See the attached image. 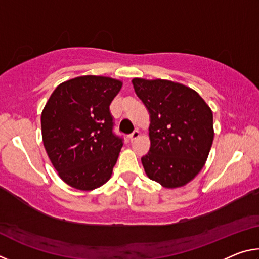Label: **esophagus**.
Segmentation results:
<instances>
[{
	"instance_id": "34e87169",
	"label": "esophagus",
	"mask_w": 259,
	"mask_h": 259,
	"mask_svg": "<svg viewBox=\"0 0 259 259\" xmlns=\"http://www.w3.org/2000/svg\"><path fill=\"white\" fill-rule=\"evenodd\" d=\"M138 137H139V131L138 130H135L133 134L129 135V139L131 140V142H133V140H135V139H137Z\"/></svg>"
}]
</instances>
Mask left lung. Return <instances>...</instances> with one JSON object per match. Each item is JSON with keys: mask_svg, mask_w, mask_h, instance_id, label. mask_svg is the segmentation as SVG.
Wrapping results in <instances>:
<instances>
[{"mask_svg": "<svg viewBox=\"0 0 259 259\" xmlns=\"http://www.w3.org/2000/svg\"><path fill=\"white\" fill-rule=\"evenodd\" d=\"M135 93L151 115V147L142 163L148 178L166 188L191 182L213 140L212 112L191 88L168 80L134 78Z\"/></svg>", "mask_w": 259, "mask_h": 259, "instance_id": "obj_1", "label": "left lung"}]
</instances>
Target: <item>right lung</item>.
<instances>
[{
  "instance_id": "1",
  "label": "right lung",
  "mask_w": 259,
  "mask_h": 259,
  "mask_svg": "<svg viewBox=\"0 0 259 259\" xmlns=\"http://www.w3.org/2000/svg\"><path fill=\"white\" fill-rule=\"evenodd\" d=\"M122 82L78 76L56 88L41 115L42 139L52 165L69 186L91 191L112 176L123 139L109 111Z\"/></svg>"
}]
</instances>
